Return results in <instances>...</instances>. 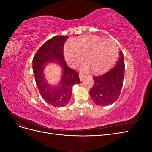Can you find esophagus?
Wrapping results in <instances>:
<instances>
[{"mask_svg": "<svg viewBox=\"0 0 152 152\" xmlns=\"http://www.w3.org/2000/svg\"><path fill=\"white\" fill-rule=\"evenodd\" d=\"M79 77H80V80H83L84 78L86 77V75H83V74H82V73H79Z\"/></svg>", "mask_w": 152, "mask_h": 152, "instance_id": "1", "label": "esophagus"}]
</instances>
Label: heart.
Wrapping results in <instances>:
<instances>
[{"label": "heart", "instance_id": "b5f03b06", "mask_svg": "<svg viewBox=\"0 0 152 152\" xmlns=\"http://www.w3.org/2000/svg\"><path fill=\"white\" fill-rule=\"evenodd\" d=\"M64 54L69 65L75 67L83 61L86 55L87 62L84 70L91 68L95 73H103L109 70L118 57V48L112 40L99 36H84L75 39L72 45H66Z\"/></svg>", "mask_w": 152, "mask_h": 152}]
</instances>
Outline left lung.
<instances>
[{"instance_id":"8db88e82","label":"left lung","mask_w":152,"mask_h":152,"mask_svg":"<svg viewBox=\"0 0 152 152\" xmlns=\"http://www.w3.org/2000/svg\"><path fill=\"white\" fill-rule=\"evenodd\" d=\"M124 70V57L121 51L115 66L104 74L93 77L94 85L89 94L96 104L107 106L116 102L123 86Z\"/></svg>"}]
</instances>
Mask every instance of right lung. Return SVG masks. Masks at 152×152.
Masks as SVG:
<instances>
[{
	"mask_svg": "<svg viewBox=\"0 0 152 152\" xmlns=\"http://www.w3.org/2000/svg\"><path fill=\"white\" fill-rule=\"evenodd\" d=\"M67 36H54L46 41L33 58V72L37 86L45 102L54 107H63L71 99L72 87L79 84V73L67 66L63 54V46ZM57 61L64 68L62 80L58 86L49 85L45 79L43 72L45 63Z\"/></svg>",
	"mask_w": 152,
	"mask_h": 152,
	"instance_id": "add662e5",
	"label": "right lung"
}]
</instances>
